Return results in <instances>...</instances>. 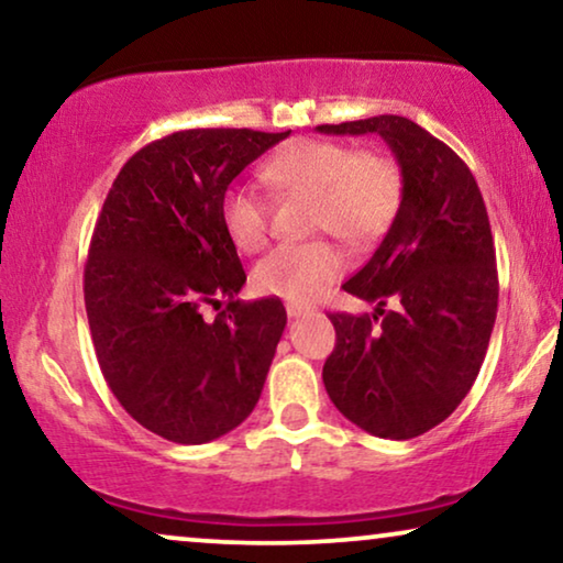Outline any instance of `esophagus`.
<instances>
[{"label":"esophagus","mask_w":563,"mask_h":563,"mask_svg":"<svg viewBox=\"0 0 563 563\" xmlns=\"http://www.w3.org/2000/svg\"><path fill=\"white\" fill-rule=\"evenodd\" d=\"M307 312L305 305H297V302H287V314L289 318H302V314Z\"/></svg>","instance_id":"1"}]
</instances>
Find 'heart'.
<instances>
[{
    "instance_id": "obj_1",
    "label": "heart",
    "mask_w": 563,
    "mask_h": 563,
    "mask_svg": "<svg viewBox=\"0 0 563 563\" xmlns=\"http://www.w3.org/2000/svg\"><path fill=\"white\" fill-rule=\"evenodd\" d=\"M261 179L284 197L310 199V230L368 249L387 233L402 202V174L389 156L353 151L335 141L302 137L261 166ZM222 228L238 251L256 253L268 241V205L251 187H230L220 202ZM345 272L335 243L279 245L253 268L261 295L310 302Z\"/></svg>"
}]
</instances>
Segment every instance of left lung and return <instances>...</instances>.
<instances>
[{
	"label": "left lung",
	"mask_w": 563,
	"mask_h": 563,
	"mask_svg": "<svg viewBox=\"0 0 563 563\" xmlns=\"http://www.w3.org/2000/svg\"><path fill=\"white\" fill-rule=\"evenodd\" d=\"M318 133L382 135L402 172L391 228L343 284L376 310L328 314L338 341L322 382L361 430L407 441L456 410L487 353L499 297L487 207L464 161L418 122L379 114Z\"/></svg>",
	"instance_id": "8db88e82"
}]
</instances>
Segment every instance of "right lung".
<instances>
[{"instance_id":"obj_1","label":"right lung","mask_w":563,"mask_h":563,"mask_svg":"<svg viewBox=\"0 0 563 563\" xmlns=\"http://www.w3.org/2000/svg\"><path fill=\"white\" fill-rule=\"evenodd\" d=\"M289 133L197 128L161 137L120 168L99 212L84 268L91 343L118 402L166 441L230 433L264 389L287 310L276 297L238 299L245 272L220 202ZM205 306L221 311L214 321L201 318Z\"/></svg>"}]
</instances>
